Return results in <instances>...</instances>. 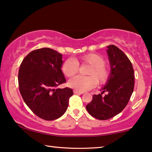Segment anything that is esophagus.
<instances>
[{"mask_svg":"<svg viewBox=\"0 0 152 152\" xmlns=\"http://www.w3.org/2000/svg\"><path fill=\"white\" fill-rule=\"evenodd\" d=\"M73 92H74V94H83V91H79L77 90H74Z\"/></svg>","mask_w":152,"mask_h":152,"instance_id":"esophagus-1","label":"esophagus"}]
</instances>
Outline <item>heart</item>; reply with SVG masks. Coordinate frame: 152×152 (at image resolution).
Returning a JSON list of instances; mask_svg holds the SVG:
<instances>
[{"instance_id":"obj_1","label":"heart","mask_w":152,"mask_h":152,"mask_svg":"<svg viewBox=\"0 0 152 152\" xmlns=\"http://www.w3.org/2000/svg\"><path fill=\"white\" fill-rule=\"evenodd\" d=\"M77 60L73 58L66 60L62 64L61 70L67 77H71L79 71ZM79 61L82 64H88L87 75L90 76H75L69 79L68 86L79 91H85L94 88L97 82L99 85L105 84L110 78V71L105 65L106 61L102 56L98 54L90 53L81 56Z\"/></svg>"}]
</instances>
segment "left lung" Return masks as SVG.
Masks as SVG:
<instances>
[{
	"mask_svg": "<svg viewBox=\"0 0 152 152\" xmlns=\"http://www.w3.org/2000/svg\"><path fill=\"white\" fill-rule=\"evenodd\" d=\"M110 75L101 94L94 95L86 109L99 120H108L122 112L127 105L134 89L135 77L132 63L126 54L114 45L107 46ZM106 92V95L102 94Z\"/></svg>",
	"mask_w": 152,
	"mask_h": 152,
	"instance_id": "obj_1",
	"label": "left lung"
}]
</instances>
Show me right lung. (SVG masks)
Segmentation results:
<instances>
[{"instance_id": "right-lung-1", "label": "right lung", "mask_w": 152, "mask_h": 152, "mask_svg": "<svg viewBox=\"0 0 152 152\" xmlns=\"http://www.w3.org/2000/svg\"><path fill=\"white\" fill-rule=\"evenodd\" d=\"M62 54L43 48L25 57L18 74L19 88L27 106L46 121H53L65 113L73 89L56 87L66 82L61 70Z\"/></svg>"}]
</instances>
